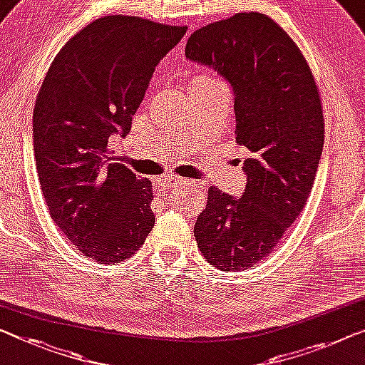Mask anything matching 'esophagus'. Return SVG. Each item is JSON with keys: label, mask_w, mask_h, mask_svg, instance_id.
<instances>
[{"label": "esophagus", "mask_w": 365, "mask_h": 365, "mask_svg": "<svg viewBox=\"0 0 365 365\" xmlns=\"http://www.w3.org/2000/svg\"><path fill=\"white\" fill-rule=\"evenodd\" d=\"M190 182L180 177H172V178H162V180L155 182L157 188H185L188 187Z\"/></svg>", "instance_id": "34e87169"}]
</instances>
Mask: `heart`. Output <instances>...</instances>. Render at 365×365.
I'll use <instances>...</instances> for the list:
<instances>
[{"label": "heart", "instance_id": "obj_1", "mask_svg": "<svg viewBox=\"0 0 365 365\" xmlns=\"http://www.w3.org/2000/svg\"><path fill=\"white\" fill-rule=\"evenodd\" d=\"M201 78H206V77H201Z\"/></svg>", "mask_w": 365, "mask_h": 365}]
</instances>
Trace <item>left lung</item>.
Returning a JSON list of instances; mask_svg holds the SVG:
<instances>
[{
	"label": "left lung",
	"instance_id": "obj_1",
	"mask_svg": "<svg viewBox=\"0 0 365 365\" xmlns=\"http://www.w3.org/2000/svg\"><path fill=\"white\" fill-rule=\"evenodd\" d=\"M185 56L231 85L236 143L247 150L242 197L210 188L193 232L213 267L244 270L267 257L307 205L324 143L322 98L300 48L265 14L201 27Z\"/></svg>",
	"mask_w": 365,
	"mask_h": 365
}]
</instances>
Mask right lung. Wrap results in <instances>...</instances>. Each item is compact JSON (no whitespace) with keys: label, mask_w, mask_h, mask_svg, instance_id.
<instances>
[{"label":"right lung","mask_w":365,"mask_h":365,"mask_svg":"<svg viewBox=\"0 0 365 365\" xmlns=\"http://www.w3.org/2000/svg\"><path fill=\"white\" fill-rule=\"evenodd\" d=\"M187 26L105 16L53 58L37 93L32 133L42 195L58 230L96 262H121L155 222L152 183L110 157Z\"/></svg>","instance_id":"obj_1"}]
</instances>
